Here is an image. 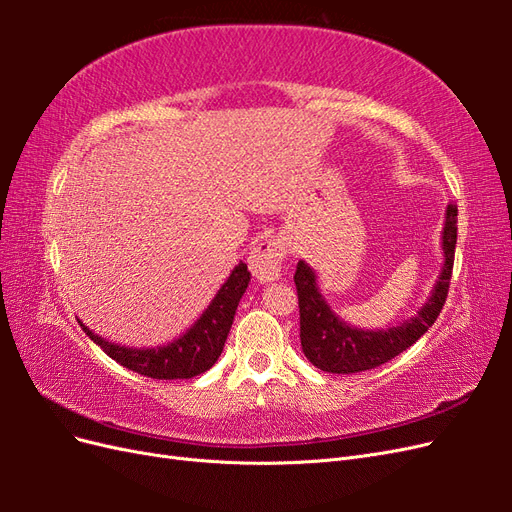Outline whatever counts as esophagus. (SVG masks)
I'll list each match as a JSON object with an SVG mask.
<instances>
[{"instance_id":"34e87169","label":"esophagus","mask_w":512,"mask_h":512,"mask_svg":"<svg viewBox=\"0 0 512 512\" xmlns=\"http://www.w3.org/2000/svg\"><path fill=\"white\" fill-rule=\"evenodd\" d=\"M286 252H288V243L286 239H280V237L262 239L252 247L247 262H250V271L254 273V277L260 284H271L280 280Z\"/></svg>"}]
</instances>
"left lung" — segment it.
<instances>
[{
	"mask_svg": "<svg viewBox=\"0 0 512 512\" xmlns=\"http://www.w3.org/2000/svg\"><path fill=\"white\" fill-rule=\"evenodd\" d=\"M455 243L457 207L448 205L442 230L444 265L427 303L410 320L378 331L356 329L339 318L324 299L316 271L305 260H299L297 271H294V284H297L299 294L301 348L307 361L322 371H329V374H356V371H367L389 363L397 354L416 344V339L425 335L431 324L436 322L442 305L446 303L448 284H451L453 275Z\"/></svg>",
	"mask_w": 512,
	"mask_h": 512,
	"instance_id": "left-lung-1",
	"label": "left lung"
}]
</instances>
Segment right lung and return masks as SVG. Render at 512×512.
<instances>
[{"label": "right lung", "instance_id": "1", "mask_svg": "<svg viewBox=\"0 0 512 512\" xmlns=\"http://www.w3.org/2000/svg\"><path fill=\"white\" fill-rule=\"evenodd\" d=\"M247 284H250V271H247L245 262H239V265L230 271L228 280L222 284V288L207 305L205 312L200 314V318L188 331L166 346H119L113 342H106L104 337L89 331V327H85L81 320L79 322L83 331L119 365L156 380H188L203 374V371L213 367V363L220 359L228 331L232 327V320H235L237 305Z\"/></svg>", "mask_w": 512, "mask_h": 512}]
</instances>
